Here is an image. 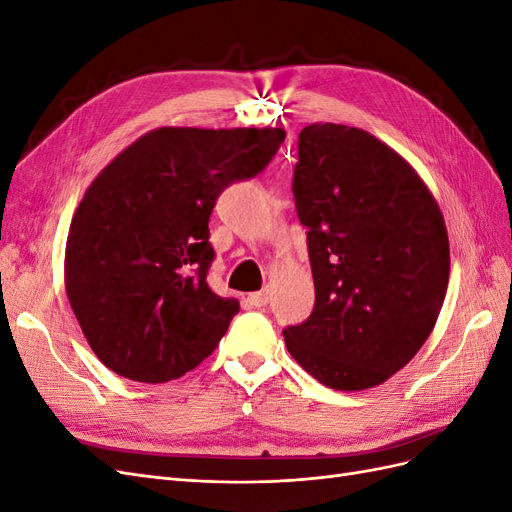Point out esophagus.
I'll return each mask as SVG.
<instances>
[{
    "label": "esophagus",
    "mask_w": 512,
    "mask_h": 512,
    "mask_svg": "<svg viewBox=\"0 0 512 512\" xmlns=\"http://www.w3.org/2000/svg\"><path fill=\"white\" fill-rule=\"evenodd\" d=\"M254 307H265L271 301V290L269 288H262L260 292H252L250 297H247Z\"/></svg>",
    "instance_id": "esophagus-1"
}]
</instances>
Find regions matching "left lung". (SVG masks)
Wrapping results in <instances>:
<instances>
[{
  "instance_id": "obj_1",
  "label": "left lung",
  "mask_w": 512,
  "mask_h": 512,
  "mask_svg": "<svg viewBox=\"0 0 512 512\" xmlns=\"http://www.w3.org/2000/svg\"><path fill=\"white\" fill-rule=\"evenodd\" d=\"M316 305L286 348L335 391L389 380L427 342L448 286L444 215L427 183L374 134L312 123L292 181Z\"/></svg>"
}]
</instances>
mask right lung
Here are the masks:
<instances>
[{
	"mask_svg": "<svg viewBox=\"0 0 512 512\" xmlns=\"http://www.w3.org/2000/svg\"><path fill=\"white\" fill-rule=\"evenodd\" d=\"M282 128H156L91 181L72 215L64 282L98 359L136 382H168L218 348L239 301L209 288V218L250 179Z\"/></svg>",
	"mask_w": 512,
	"mask_h": 512,
	"instance_id": "right-lung-1",
	"label": "right lung"
}]
</instances>
